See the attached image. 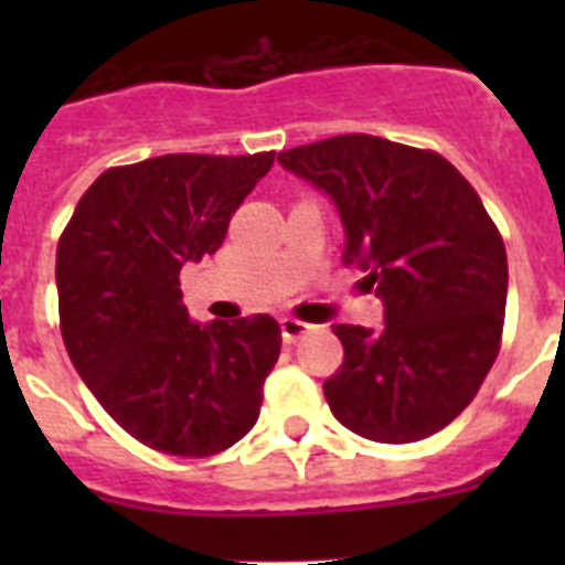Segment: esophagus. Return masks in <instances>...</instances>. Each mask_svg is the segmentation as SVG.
<instances>
[{"mask_svg":"<svg viewBox=\"0 0 565 565\" xmlns=\"http://www.w3.org/2000/svg\"><path fill=\"white\" fill-rule=\"evenodd\" d=\"M279 328H282V339L291 344V342H297V339L306 337V333H311L313 326H308V322H302V319L282 317V319H279Z\"/></svg>","mask_w":565,"mask_h":565,"instance_id":"obj_1","label":"esophagus"}]
</instances>
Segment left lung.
<instances>
[{"label":"left lung","instance_id":"8db88e82","mask_svg":"<svg viewBox=\"0 0 565 565\" xmlns=\"http://www.w3.org/2000/svg\"><path fill=\"white\" fill-rule=\"evenodd\" d=\"M331 194L344 266L384 302V328L337 326L328 407L356 436L411 444L476 398L501 351L507 248L469 181L433 149L351 132L277 154Z\"/></svg>","mask_w":565,"mask_h":565}]
</instances>
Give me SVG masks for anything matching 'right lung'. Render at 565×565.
I'll return each instance as SVG.
<instances>
[{
	"instance_id": "obj_1",
	"label": "right lung",
	"mask_w": 565,
	"mask_h": 565,
	"mask_svg": "<svg viewBox=\"0 0 565 565\" xmlns=\"http://www.w3.org/2000/svg\"><path fill=\"white\" fill-rule=\"evenodd\" d=\"M274 152L161 154L113 167L58 237V326L104 411L167 456L228 450L259 416L282 333L268 313L189 319L183 263L221 248Z\"/></svg>"
}]
</instances>
